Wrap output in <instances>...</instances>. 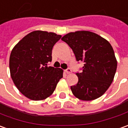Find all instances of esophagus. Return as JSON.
<instances>
[{
	"mask_svg": "<svg viewBox=\"0 0 128 128\" xmlns=\"http://www.w3.org/2000/svg\"><path fill=\"white\" fill-rule=\"evenodd\" d=\"M65 72H66V73H67V74H70V73H71L72 70H71L70 68H68V69H66V70H65Z\"/></svg>",
	"mask_w": 128,
	"mask_h": 128,
	"instance_id": "obj_1",
	"label": "esophagus"
}]
</instances>
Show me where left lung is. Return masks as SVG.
Wrapping results in <instances>:
<instances>
[{
    "label": "left lung",
    "instance_id": "8db88e82",
    "mask_svg": "<svg viewBox=\"0 0 128 128\" xmlns=\"http://www.w3.org/2000/svg\"><path fill=\"white\" fill-rule=\"evenodd\" d=\"M74 53L77 61H83L81 72H77L78 82L70 89L82 101L102 96L114 80L117 60L110 43L89 31L70 32L62 37Z\"/></svg>",
    "mask_w": 128,
    "mask_h": 128
}]
</instances>
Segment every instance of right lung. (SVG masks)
Returning a JSON list of instances; mask_svg holds the SVG:
<instances>
[{
    "mask_svg": "<svg viewBox=\"0 0 128 128\" xmlns=\"http://www.w3.org/2000/svg\"><path fill=\"white\" fill-rule=\"evenodd\" d=\"M61 35L34 31L14 46L10 56V75L14 85L26 97L44 100L54 93L62 78L60 68L48 66L52 60V49Z\"/></svg>",
    "mask_w": 128,
    "mask_h": 128,
    "instance_id": "right-lung-1",
    "label": "right lung"
}]
</instances>
